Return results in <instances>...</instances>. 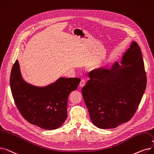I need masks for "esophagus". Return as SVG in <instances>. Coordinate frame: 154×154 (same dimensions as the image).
<instances>
[{
  "instance_id": "obj_1",
  "label": "esophagus",
  "mask_w": 154,
  "mask_h": 154,
  "mask_svg": "<svg viewBox=\"0 0 154 154\" xmlns=\"http://www.w3.org/2000/svg\"><path fill=\"white\" fill-rule=\"evenodd\" d=\"M85 80L84 79H81V82H80V84H79L80 88H82V87H84L85 85Z\"/></svg>"
}]
</instances>
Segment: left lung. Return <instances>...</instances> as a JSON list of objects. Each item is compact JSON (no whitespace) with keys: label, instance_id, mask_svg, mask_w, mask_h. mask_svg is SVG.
I'll return each instance as SVG.
<instances>
[{"label":"left lung","instance_id":"obj_1","mask_svg":"<svg viewBox=\"0 0 154 154\" xmlns=\"http://www.w3.org/2000/svg\"><path fill=\"white\" fill-rule=\"evenodd\" d=\"M122 64L127 66L119 69L116 62L111 69L92 70L90 79L82 89L92 122L99 128H115L129 122L146 89V72L137 42H132L123 57Z\"/></svg>","mask_w":154,"mask_h":154}]
</instances>
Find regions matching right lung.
I'll use <instances>...</instances> for the list:
<instances>
[{
  "label": "right lung",
  "instance_id": "obj_1",
  "mask_svg": "<svg viewBox=\"0 0 154 154\" xmlns=\"http://www.w3.org/2000/svg\"><path fill=\"white\" fill-rule=\"evenodd\" d=\"M79 78H60L45 88L25 82L17 60L12 66L10 85L12 95L19 112L26 121L45 130L59 128L67 117L70 93L77 89Z\"/></svg>",
  "mask_w": 154,
  "mask_h": 154
}]
</instances>
